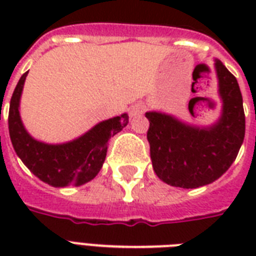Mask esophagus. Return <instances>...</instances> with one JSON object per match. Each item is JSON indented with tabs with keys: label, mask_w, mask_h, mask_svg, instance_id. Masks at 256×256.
<instances>
[{
	"label": "esophagus",
	"mask_w": 256,
	"mask_h": 256,
	"mask_svg": "<svg viewBox=\"0 0 256 256\" xmlns=\"http://www.w3.org/2000/svg\"><path fill=\"white\" fill-rule=\"evenodd\" d=\"M144 110H146L144 104H136L130 108V110H128V114H130V116H140V114H144Z\"/></svg>",
	"instance_id": "obj_1"
}]
</instances>
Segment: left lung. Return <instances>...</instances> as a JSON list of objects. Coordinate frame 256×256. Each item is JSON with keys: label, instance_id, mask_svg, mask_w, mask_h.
<instances>
[{"label": "left lung", "instance_id": "left-lung-1", "mask_svg": "<svg viewBox=\"0 0 256 256\" xmlns=\"http://www.w3.org/2000/svg\"><path fill=\"white\" fill-rule=\"evenodd\" d=\"M222 116L208 128H191L160 112H146L152 168L170 186L196 188L222 176L238 156L246 118L238 81L220 61L215 62Z\"/></svg>", "mask_w": 256, "mask_h": 256}]
</instances>
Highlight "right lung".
Instances as JSON below:
<instances>
[{
	"label": "right lung",
	"mask_w": 256,
	"mask_h": 256,
	"mask_svg": "<svg viewBox=\"0 0 256 256\" xmlns=\"http://www.w3.org/2000/svg\"><path fill=\"white\" fill-rule=\"evenodd\" d=\"M28 72L14 88L9 108V134L17 156L42 182L54 187L82 186L96 178L106 158L108 142L128 124V114L104 120L81 138L64 144L33 140L22 126L18 104Z\"/></svg>",
	"instance_id": "add662e5"
}]
</instances>
